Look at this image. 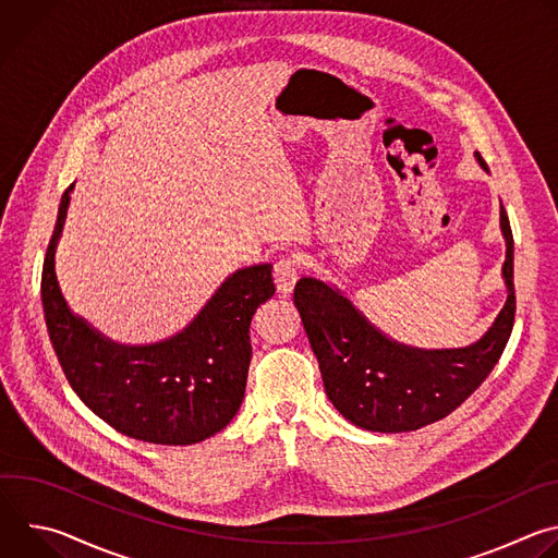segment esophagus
<instances>
[{"label":"esophagus","instance_id":"1","mask_svg":"<svg viewBox=\"0 0 558 558\" xmlns=\"http://www.w3.org/2000/svg\"><path fill=\"white\" fill-rule=\"evenodd\" d=\"M298 271H300V263L295 256H282L280 260H276L274 265V280L280 293H291L293 284L298 280Z\"/></svg>","mask_w":558,"mask_h":558}]
</instances>
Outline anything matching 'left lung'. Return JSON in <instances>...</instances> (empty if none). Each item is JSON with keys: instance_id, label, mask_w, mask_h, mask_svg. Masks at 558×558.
Masks as SVG:
<instances>
[{"instance_id": "left-lung-1", "label": "left lung", "mask_w": 558, "mask_h": 558, "mask_svg": "<svg viewBox=\"0 0 558 558\" xmlns=\"http://www.w3.org/2000/svg\"><path fill=\"white\" fill-rule=\"evenodd\" d=\"M484 170V158L476 154ZM508 300L488 333L468 349L420 351L381 336L327 282L300 278L293 302L333 407L375 433L417 430L459 409L499 362L514 327V241L501 205Z\"/></svg>"}]
</instances>
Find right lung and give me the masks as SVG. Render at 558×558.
Listing matches in <instances>:
<instances>
[{
	"label": "right lung",
	"mask_w": 558,
	"mask_h": 558,
	"mask_svg": "<svg viewBox=\"0 0 558 558\" xmlns=\"http://www.w3.org/2000/svg\"><path fill=\"white\" fill-rule=\"evenodd\" d=\"M72 187L61 196L41 271L46 327L68 384L95 415L132 439L187 446L216 435L243 404L252 317L276 293L271 265L229 276L179 336L149 347L114 344L70 313L54 276Z\"/></svg>",
	"instance_id": "right-lung-1"
}]
</instances>
